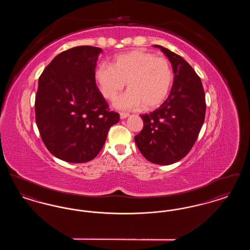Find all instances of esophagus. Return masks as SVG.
Here are the masks:
<instances>
[{
  "mask_svg": "<svg viewBox=\"0 0 250 250\" xmlns=\"http://www.w3.org/2000/svg\"><path fill=\"white\" fill-rule=\"evenodd\" d=\"M129 116V114L128 113H126V112H120V118L121 119H125V118H127Z\"/></svg>",
  "mask_w": 250,
  "mask_h": 250,
  "instance_id": "34e87169",
  "label": "esophagus"
}]
</instances>
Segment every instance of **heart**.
<instances>
[{
  "label": "heart",
  "mask_w": 250,
  "mask_h": 250,
  "mask_svg": "<svg viewBox=\"0 0 250 250\" xmlns=\"http://www.w3.org/2000/svg\"><path fill=\"white\" fill-rule=\"evenodd\" d=\"M95 79L99 91L108 100H114L126 83L129 90L116 100L115 107L150 110L165 101L174 75L167 58L143 50H132L117 55L110 65L99 64Z\"/></svg>",
  "instance_id": "b5f03b06"
}]
</instances>
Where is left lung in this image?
Returning <instances> with one entry per match:
<instances>
[{"mask_svg":"<svg viewBox=\"0 0 250 250\" xmlns=\"http://www.w3.org/2000/svg\"><path fill=\"white\" fill-rule=\"evenodd\" d=\"M160 48L171 62L174 79L166 101L143 114V128L135 143L143 156L158 165H170L189 153L205 118V95L190 64L169 49Z\"/></svg>","mask_w":250,"mask_h":250,"instance_id":"1","label":"left lung"}]
</instances>
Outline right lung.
Listing matches in <instances>:
<instances>
[{
    "label": "right lung",
    "instance_id": "add662e5",
    "mask_svg": "<svg viewBox=\"0 0 250 250\" xmlns=\"http://www.w3.org/2000/svg\"><path fill=\"white\" fill-rule=\"evenodd\" d=\"M102 49L80 46L52 60L38 80L36 122L42 141L57 158L84 163L101 151L111 125L119 122L95 84Z\"/></svg>",
    "mask_w": 250,
    "mask_h": 250
}]
</instances>
